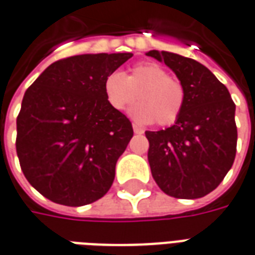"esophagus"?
I'll use <instances>...</instances> for the list:
<instances>
[{
	"mask_svg": "<svg viewBox=\"0 0 255 255\" xmlns=\"http://www.w3.org/2000/svg\"><path fill=\"white\" fill-rule=\"evenodd\" d=\"M133 132L135 133H143V129L142 128H139L138 126H133Z\"/></svg>",
	"mask_w": 255,
	"mask_h": 255,
	"instance_id": "esophagus-1",
	"label": "esophagus"
}]
</instances>
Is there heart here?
<instances>
[{
	"instance_id": "heart-1",
	"label": "heart",
	"mask_w": 255,
	"mask_h": 255,
	"mask_svg": "<svg viewBox=\"0 0 255 255\" xmlns=\"http://www.w3.org/2000/svg\"><path fill=\"white\" fill-rule=\"evenodd\" d=\"M102 90L108 105L116 112L127 109L138 97L139 104L129 109V115L140 124L157 122L169 126L180 116L186 101L182 82L168 76L155 63L135 64L127 76L119 71L111 72L104 79Z\"/></svg>"
}]
</instances>
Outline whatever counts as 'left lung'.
<instances>
[{
    "instance_id": "8db88e82",
    "label": "left lung",
    "mask_w": 255,
    "mask_h": 255,
    "mask_svg": "<svg viewBox=\"0 0 255 255\" xmlns=\"http://www.w3.org/2000/svg\"><path fill=\"white\" fill-rule=\"evenodd\" d=\"M146 56L165 63L186 90L175 124L146 131L151 175L171 197H205L223 182L235 160V104L224 84L195 60L164 50Z\"/></svg>"
}]
</instances>
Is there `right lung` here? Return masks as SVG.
<instances>
[{"label":"right lung","instance_id":"obj_1","mask_svg":"<svg viewBox=\"0 0 255 255\" xmlns=\"http://www.w3.org/2000/svg\"><path fill=\"white\" fill-rule=\"evenodd\" d=\"M132 53L58 60L25 91L16 120V151L36 191L65 206L95 202L109 191L131 122L108 105L104 79Z\"/></svg>","mask_w":255,"mask_h":255}]
</instances>
